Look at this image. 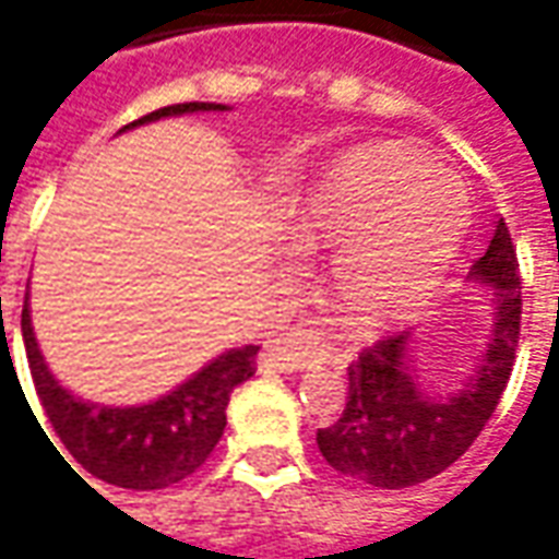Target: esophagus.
Wrapping results in <instances>:
<instances>
[{
    "instance_id": "1",
    "label": "esophagus",
    "mask_w": 559,
    "mask_h": 559,
    "mask_svg": "<svg viewBox=\"0 0 559 559\" xmlns=\"http://www.w3.org/2000/svg\"><path fill=\"white\" fill-rule=\"evenodd\" d=\"M324 358H328V352H324V345L318 340V333L306 328H290L287 333H281L278 340H272L263 348L265 367L287 370V373L306 370V367H311V364H318V360Z\"/></svg>"
}]
</instances>
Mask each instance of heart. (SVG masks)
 Listing matches in <instances>:
<instances>
[{
	"mask_svg": "<svg viewBox=\"0 0 559 559\" xmlns=\"http://www.w3.org/2000/svg\"><path fill=\"white\" fill-rule=\"evenodd\" d=\"M468 219L465 186L423 152L376 143L343 155L299 195L287 231L299 248H343L336 299L358 324L404 311L450 263Z\"/></svg>",
	"mask_w": 559,
	"mask_h": 559,
	"instance_id": "heart-1",
	"label": "heart"
}]
</instances>
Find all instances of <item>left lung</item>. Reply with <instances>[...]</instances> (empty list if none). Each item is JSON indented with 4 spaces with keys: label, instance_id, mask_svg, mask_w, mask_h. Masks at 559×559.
I'll return each instance as SVG.
<instances>
[{
    "label": "left lung",
    "instance_id": "obj_1",
    "mask_svg": "<svg viewBox=\"0 0 559 559\" xmlns=\"http://www.w3.org/2000/svg\"><path fill=\"white\" fill-rule=\"evenodd\" d=\"M471 275L496 287L492 340L477 373L455 394H428L407 367L413 330L382 336L348 364L343 416L318 428L330 468L379 489L416 487L450 468L484 431L514 370L523 314L518 250L504 219Z\"/></svg>",
    "mask_w": 559,
    "mask_h": 559
}]
</instances>
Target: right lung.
<instances>
[{"instance_id": "right-lung-1", "label": "right lung", "mask_w": 559, "mask_h": 559, "mask_svg": "<svg viewBox=\"0 0 559 559\" xmlns=\"http://www.w3.org/2000/svg\"><path fill=\"white\" fill-rule=\"evenodd\" d=\"M211 109L223 112L226 106H162L124 128L165 119V116L211 112ZM21 333H24L29 376H33V385L39 394V404L60 443L70 450L72 459L88 471L91 477L121 489H140V492L180 484L207 462V455L214 453V447L223 438V428H226L229 394L257 373L253 364H257V352H260V345L231 348L226 355L211 360L180 389H174L170 394L152 401V404H143V407H97V404H85V401L72 397L70 391L48 373L36 336H33L26 299L24 311H21Z\"/></svg>"}]
</instances>
